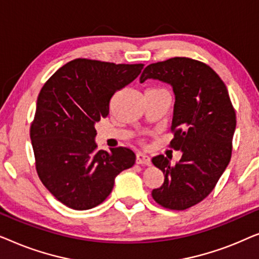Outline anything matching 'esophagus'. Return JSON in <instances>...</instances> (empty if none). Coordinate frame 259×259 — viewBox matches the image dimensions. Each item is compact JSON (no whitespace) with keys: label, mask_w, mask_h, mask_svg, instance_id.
<instances>
[{"label":"esophagus","mask_w":259,"mask_h":259,"mask_svg":"<svg viewBox=\"0 0 259 259\" xmlns=\"http://www.w3.org/2000/svg\"><path fill=\"white\" fill-rule=\"evenodd\" d=\"M137 164L151 166L152 165L151 158L148 157V155L144 154V153H140V152H139V153H137Z\"/></svg>","instance_id":"1"}]
</instances>
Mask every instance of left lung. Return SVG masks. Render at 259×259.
I'll return each instance as SVG.
<instances>
[{
    "label": "left lung",
    "instance_id": "1",
    "mask_svg": "<svg viewBox=\"0 0 259 259\" xmlns=\"http://www.w3.org/2000/svg\"><path fill=\"white\" fill-rule=\"evenodd\" d=\"M171 84L175 108L171 147L182 151L176 165L164 155L152 159L165 176L152 191L159 205L186 210L200 203L214 189L228 167L236 131V113L228 88L211 67L189 58H172L148 65L140 76Z\"/></svg>",
    "mask_w": 259,
    "mask_h": 259
}]
</instances>
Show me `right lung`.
Returning <instances> with one entry per match:
<instances>
[{
    "instance_id": "add662e5",
    "label": "right lung",
    "mask_w": 259,
    "mask_h": 259,
    "mask_svg": "<svg viewBox=\"0 0 259 259\" xmlns=\"http://www.w3.org/2000/svg\"><path fill=\"white\" fill-rule=\"evenodd\" d=\"M143 68L141 63L75 59L42 87L30 126L36 171L66 206H98L112 192L115 177L136 162L127 147L97 151L95 123L108 115L115 92L136 80Z\"/></svg>"
}]
</instances>
